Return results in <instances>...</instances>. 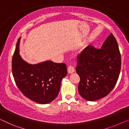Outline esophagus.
Instances as JSON below:
<instances>
[{"label":"esophagus","mask_w":129,"mask_h":129,"mask_svg":"<svg viewBox=\"0 0 129 129\" xmlns=\"http://www.w3.org/2000/svg\"><path fill=\"white\" fill-rule=\"evenodd\" d=\"M67 71H68L69 74H71V73H73L74 72V67H73L71 65H69L67 67Z\"/></svg>","instance_id":"esophagus-1"}]
</instances>
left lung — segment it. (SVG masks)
Here are the masks:
<instances>
[{"instance_id": "8db88e82", "label": "left lung", "mask_w": 129, "mask_h": 129, "mask_svg": "<svg viewBox=\"0 0 129 129\" xmlns=\"http://www.w3.org/2000/svg\"><path fill=\"white\" fill-rule=\"evenodd\" d=\"M120 67L121 56L112 33L100 48L89 45L77 56L76 70L80 78L79 93L88 101L107 96L117 82Z\"/></svg>"}]
</instances>
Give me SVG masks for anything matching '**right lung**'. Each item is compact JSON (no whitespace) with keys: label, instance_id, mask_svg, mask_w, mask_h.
I'll return each instance as SVG.
<instances>
[{"label":"right lung","instance_id":"obj_1","mask_svg":"<svg viewBox=\"0 0 129 129\" xmlns=\"http://www.w3.org/2000/svg\"><path fill=\"white\" fill-rule=\"evenodd\" d=\"M20 39L12 58V72L17 86L26 98L40 104L54 100L60 90L61 81L67 74L66 65L48 60L30 64L19 54Z\"/></svg>","mask_w":129,"mask_h":129}]
</instances>
